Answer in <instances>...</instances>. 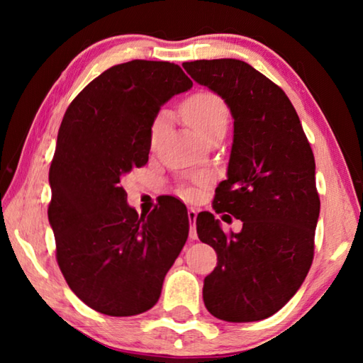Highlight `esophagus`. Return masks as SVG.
<instances>
[{"label": "esophagus", "instance_id": "34e87169", "mask_svg": "<svg viewBox=\"0 0 363 363\" xmlns=\"http://www.w3.org/2000/svg\"><path fill=\"white\" fill-rule=\"evenodd\" d=\"M187 214H189V220H190V232H189V237H190V240H196V238H199V233H196V227H195L196 211L194 210V208H190Z\"/></svg>", "mask_w": 363, "mask_h": 363}]
</instances>
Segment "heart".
<instances>
[{
  "label": "heart",
  "mask_w": 363,
  "mask_h": 363,
  "mask_svg": "<svg viewBox=\"0 0 363 363\" xmlns=\"http://www.w3.org/2000/svg\"><path fill=\"white\" fill-rule=\"evenodd\" d=\"M182 116L201 139H206L214 130L227 126L229 110L219 96L213 93H196L184 104ZM164 120H167V115L160 113L153 121L150 131L152 140H155L162 133ZM187 195H194L192 190H189Z\"/></svg>",
  "instance_id": "1"
}]
</instances>
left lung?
<instances>
[{
    "instance_id": "left-lung-1",
    "label": "left lung",
    "mask_w": 363,
    "mask_h": 363,
    "mask_svg": "<svg viewBox=\"0 0 363 363\" xmlns=\"http://www.w3.org/2000/svg\"><path fill=\"white\" fill-rule=\"evenodd\" d=\"M182 67L230 110L227 179L214 210L243 223L225 235L214 214L196 218L199 238L218 253L203 284L205 306L225 322L262 320L294 296L314 257L320 214L314 153L286 94L250 64L213 59Z\"/></svg>"
}]
</instances>
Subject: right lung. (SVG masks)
<instances>
[{
    "label": "right lung",
    "mask_w": 363,
    "mask_h": 363,
    "mask_svg": "<svg viewBox=\"0 0 363 363\" xmlns=\"http://www.w3.org/2000/svg\"><path fill=\"white\" fill-rule=\"evenodd\" d=\"M192 84L173 62L131 60L94 78L64 115L48 218L67 284L101 314L130 317L155 306L186 245L189 218L168 203L139 216L121 181L149 160L160 108Z\"/></svg>",
    "instance_id": "obj_1"
}]
</instances>
